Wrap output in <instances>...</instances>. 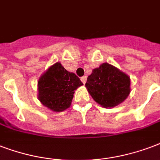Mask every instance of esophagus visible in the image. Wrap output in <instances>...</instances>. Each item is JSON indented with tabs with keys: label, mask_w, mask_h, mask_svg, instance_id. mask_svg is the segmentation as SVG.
<instances>
[{
	"label": "esophagus",
	"mask_w": 160,
	"mask_h": 160,
	"mask_svg": "<svg viewBox=\"0 0 160 160\" xmlns=\"http://www.w3.org/2000/svg\"><path fill=\"white\" fill-rule=\"evenodd\" d=\"M86 79H87V78H86V76H82V77L80 78V80H81V81H82V83L83 84H85V82H86Z\"/></svg>",
	"instance_id": "esophagus-1"
}]
</instances>
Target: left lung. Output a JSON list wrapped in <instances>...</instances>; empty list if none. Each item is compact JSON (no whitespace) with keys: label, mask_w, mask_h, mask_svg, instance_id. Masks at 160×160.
Masks as SVG:
<instances>
[{"label":"left lung","mask_w":160,"mask_h":160,"mask_svg":"<svg viewBox=\"0 0 160 160\" xmlns=\"http://www.w3.org/2000/svg\"><path fill=\"white\" fill-rule=\"evenodd\" d=\"M85 87L94 101L106 108L122 103L131 91L128 75L108 63L92 70Z\"/></svg>","instance_id":"1"}]
</instances>
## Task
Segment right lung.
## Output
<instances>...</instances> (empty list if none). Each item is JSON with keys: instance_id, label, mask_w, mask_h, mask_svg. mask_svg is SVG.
<instances>
[{"instance_id": "add662e5", "label": "right lung", "mask_w": 160, "mask_h": 160, "mask_svg": "<svg viewBox=\"0 0 160 160\" xmlns=\"http://www.w3.org/2000/svg\"><path fill=\"white\" fill-rule=\"evenodd\" d=\"M82 85L75 74L67 71L57 62L38 81V100L48 109L60 112L70 107L75 91Z\"/></svg>"}]
</instances>
